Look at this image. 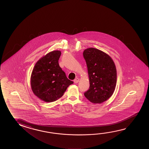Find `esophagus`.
<instances>
[{
	"instance_id": "obj_1",
	"label": "esophagus",
	"mask_w": 149,
	"mask_h": 149,
	"mask_svg": "<svg viewBox=\"0 0 149 149\" xmlns=\"http://www.w3.org/2000/svg\"><path fill=\"white\" fill-rule=\"evenodd\" d=\"M79 78H76L74 80V82L75 83H77L78 82H79Z\"/></svg>"
}]
</instances>
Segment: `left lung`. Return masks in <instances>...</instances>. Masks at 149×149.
<instances>
[{"mask_svg": "<svg viewBox=\"0 0 149 149\" xmlns=\"http://www.w3.org/2000/svg\"><path fill=\"white\" fill-rule=\"evenodd\" d=\"M83 54L90 82L89 89L84 94L92 103H102L112 96L115 90V64L110 56L97 49H86Z\"/></svg>", "mask_w": 149, "mask_h": 149, "instance_id": "obj_1", "label": "left lung"}]
</instances>
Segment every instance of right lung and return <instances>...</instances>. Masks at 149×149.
Here are the masks:
<instances>
[{
  "label": "right lung",
  "mask_w": 149,
  "mask_h": 149,
  "mask_svg": "<svg viewBox=\"0 0 149 149\" xmlns=\"http://www.w3.org/2000/svg\"><path fill=\"white\" fill-rule=\"evenodd\" d=\"M61 52L54 50L37 61L31 76V86L34 94L46 102L61 97L73 82L67 79L59 65Z\"/></svg>",
  "instance_id": "add662e5"
}]
</instances>
